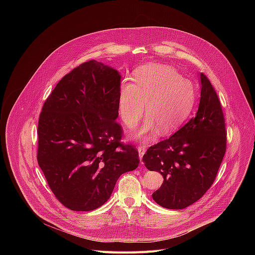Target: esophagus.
<instances>
[{"mask_svg": "<svg viewBox=\"0 0 255 255\" xmlns=\"http://www.w3.org/2000/svg\"><path fill=\"white\" fill-rule=\"evenodd\" d=\"M145 145H139L138 146V153H139V158H140V162L142 163V157L145 153Z\"/></svg>", "mask_w": 255, "mask_h": 255, "instance_id": "esophagus-1", "label": "esophagus"}]
</instances>
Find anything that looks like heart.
Returning <instances> with one entry per match:
<instances>
[{
	"mask_svg": "<svg viewBox=\"0 0 255 255\" xmlns=\"http://www.w3.org/2000/svg\"><path fill=\"white\" fill-rule=\"evenodd\" d=\"M133 81H124L119 90L118 107L122 121L133 128L144 113L149 118L138 132L151 137L159 129L168 134L181 127L195 100L192 83L175 69L164 65H146L133 73Z\"/></svg>",
	"mask_w": 255,
	"mask_h": 255,
	"instance_id": "1",
	"label": "heart"
}]
</instances>
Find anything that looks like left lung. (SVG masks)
<instances>
[{"label":"left lung","mask_w":255,"mask_h":255,"mask_svg":"<svg viewBox=\"0 0 255 255\" xmlns=\"http://www.w3.org/2000/svg\"><path fill=\"white\" fill-rule=\"evenodd\" d=\"M195 117L169 138L150 146L142 161L164 182L152 197L160 206L183 209L211 187L227 146L225 118L218 95L204 73Z\"/></svg>","instance_id":"obj_1"}]
</instances>
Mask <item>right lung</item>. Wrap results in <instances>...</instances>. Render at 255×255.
Wrapping results in <instances>:
<instances>
[{
  "label": "right lung",
  "instance_id": "right-lung-1",
  "mask_svg": "<svg viewBox=\"0 0 255 255\" xmlns=\"http://www.w3.org/2000/svg\"><path fill=\"white\" fill-rule=\"evenodd\" d=\"M121 75L95 60L74 68L46 99L38 122L37 161L57 199L91 211L111 196L121 175L138 167V151L121 139Z\"/></svg>",
  "mask_w": 255,
  "mask_h": 255
}]
</instances>
